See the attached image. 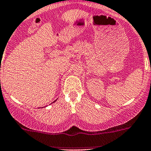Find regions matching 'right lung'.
I'll return each mask as SVG.
<instances>
[{
  "instance_id": "add662e5",
  "label": "right lung",
  "mask_w": 151,
  "mask_h": 151,
  "mask_svg": "<svg viewBox=\"0 0 151 151\" xmlns=\"http://www.w3.org/2000/svg\"><path fill=\"white\" fill-rule=\"evenodd\" d=\"M54 102H55V101H54Z\"/></svg>"
}]
</instances>
